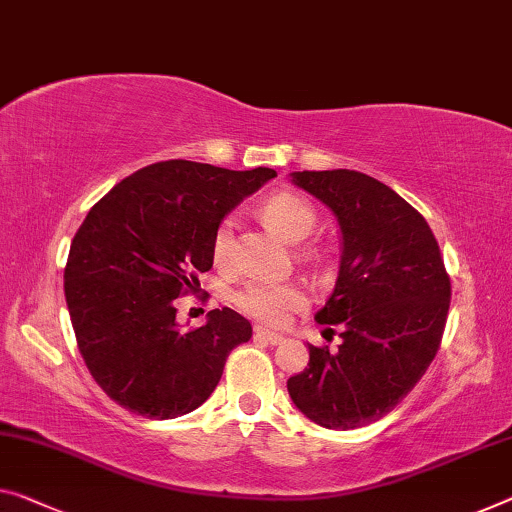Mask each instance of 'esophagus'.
Wrapping results in <instances>:
<instances>
[{
	"instance_id": "obj_1",
	"label": "esophagus",
	"mask_w": 512,
	"mask_h": 512,
	"mask_svg": "<svg viewBox=\"0 0 512 512\" xmlns=\"http://www.w3.org/2000/svg\"><path fill=\"white\" fill-rule=\"evenodd\" d=\"M254 338H258V341L270 343V345L283 343V336L281 334H274V332H270V329H263V327H254Z\"/></svg>"
}]
</instances>
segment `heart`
I'll return each instance as SVG.
<instances>
[{
	"label": "heart",
	"mask_w": 512,
	"mask_h": 512,
	"mask_svg": "<svg viewBox=\"0 0 512 512\" xmlns=\"http://www.w3.org/2000/svg\"><path fill=\"white\" fill-rule=\"evenodd\" d=\"M261 219L270 229L286 242H302L316 229V210L302 196L279 192L267 196L261 203ZM233 258V222L224 219L217 226L212 238V261L219 267H226ZM233 304L265 325L279 327L293 313L306 306V295L297 283H277V281H249L233 295Z\"/></svg>",
	"instance_id": "1"
}]
</instances>
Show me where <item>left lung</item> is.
I'll list each match as a JSON object with an SVG mask.
<instances>
[{"mask_svg": "<svg viewBox=\"0 0 512 512\" xmlns=\"http://www.w3.org/2000/svg\"><path fill=\"white\" fill-rule=\"evenodd\" d=\"M293 183L334 212L343 235L336 286L316 320L343 343L309 345V366L288 380L304 416L355 430L389 414L435 359L451 279L419 210L380 180L350 169L295 171Z\"/></svg>", "mask_w": 512, "mask_h": 512, "instance_id": "8db88e82", "label": "left lung"}]
</instances>
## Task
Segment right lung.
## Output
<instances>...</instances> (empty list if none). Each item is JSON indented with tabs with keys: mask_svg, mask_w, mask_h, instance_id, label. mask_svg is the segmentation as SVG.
<instances>
[{
	"mask_svg": "<svg viewBox=\"0 0 512 512\" xmlns=\"http://www.w3.org/2000/svg\"><path fill=\"white\" fill-rule=\"evenodd\" d=\"M277 171L155 162L114 185L75 233L64 270L77 348L93 380L125 410L176 419L206 403L226 357L251 338L247 318L212 309L183 332L174 300L212 267L222 219Z\"/></svg>",
	"mask_w": 512,
	"mask_h": 512,
	"instance_id": "right-lung-1",
	"label": "right lung"
}]
</instances>
